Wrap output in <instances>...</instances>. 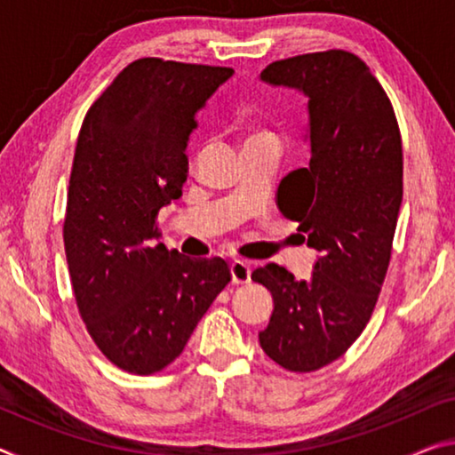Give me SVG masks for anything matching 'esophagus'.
<instances>
[{"label": "esophagus", "mask_w": 455, "mask_h": 455, "mask_svg": "<svg viewBox=\"0 0 455 455\" xmlns=\"http://www.w3.org/2000/svg\"><path fill=\"white\" fill-rule=\"evenodd\" d=\"M230 275H233L235 284H246L251 281V263H246V260H235L230 265Z\"/></svg>", "instance_id": "esophagus-1"}]
</instances>
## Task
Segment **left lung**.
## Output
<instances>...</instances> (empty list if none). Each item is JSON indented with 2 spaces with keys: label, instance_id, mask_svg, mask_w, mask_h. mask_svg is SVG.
Wrapping results in <instances>:
<instances>
[{
  "label": "left lung",
  "instance_id": "1",
  "mask_svg": "<svg viewBox=\"0 0 455 455\" xmlns=\"http://www.w3.org/2000/svg\"><path fill=\"white\" fill-rule=\"evenodd\" d=\"M260 80L309 98L311 160L281 180L279 211L319 259L307 281L275 263L251 275L275 301L260 347L309 373L341 357L371 319L403 198L402 134L381 84L351 52L273 61Z\"/></svg>",
  "mask_w": 455,
  "mask_h": 455
}]
</instances>
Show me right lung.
Instances as JSON below:
<instances>
[{"label":"right lung","mask_w":455,"mask_h":455,"mask_svg":"<svg viewBox=\"0 0 455 455\" xmlns=\"http://www.w3.org/2000/svg\"><path fill=\"white\" fill-rule=\"evenodd\" d=\"M233 74L136 60L82 122L64 219L68 268L90 337L128 373L171 365L230 283L220 257L188 259L152 241L158 211L182 196L196 112Z\"/></svg>","instance_id":"1"}]
</instances>
